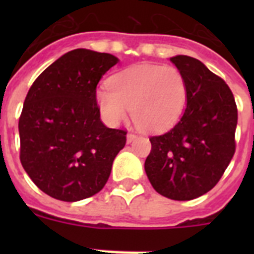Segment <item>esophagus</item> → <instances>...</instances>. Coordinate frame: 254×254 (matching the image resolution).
Listing matches in <instances>:
<instances>
[{"label": "esophagus", "instance_id": "1", "mask_svg": "<svg viewBox=\"0 0 254 254\" xmlns=\"http://www.w3.org/2000/svg\"><path fill=\"white\" fill-rule=\"evenodd\" d=\"M137 138V134L133 133V132H129L128 134H127V142H132V141H134Z\"/></svg>", "mask_w": 254, "mask_h": 254}]
</instances>
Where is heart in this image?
<instances>
[{
    "mask_svg": "<svg viewBox=\"0 0 254 254\" xmlns=\"http://www.w3.org/2000/svg\"><path fill=\"white\" fill-rule=\"evenodd\" d=\"M187 96V82L177 67L137 64L112 76L108 87L96 91V103L111 125H118L131 111L140 128L163 132L178 122Z\"/></svg>",
    "mask_w": 254,
    "mask_h": 254,
    "instance_id": "obj_1",
    "label": "heart"
}]
</instances>
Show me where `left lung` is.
Here are the masks:
<instances>
[{"mask_svg": "<svg viewBox=\"0 0 254 254\" xmlns=\"http://www.w3.org/2000/svg\"><path fill=\"white\" fill-rule=\"evenodd\" d=\"M170 61L187 82V107L170 131L150 137L145 172L161 196L190 201L212 190L232 160L238 109L230 87L201 61Z\"/></svg>", "mask_w": 254, "mask_h": 254, "instance_id": "obj_1", "label": "left lung"}]
</instances>
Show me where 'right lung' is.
Instances as JSON below:
<instances>
[{"instance_id": "right-lung-1", "label": "right lung", "mask_w": 254, "mask_h": 254, "mask_svg": "<svg viewBox=\"0 0 254 254\" xmlns=\"http://www.w3.org/2000/svg\"><path fill=\"white\" fill-rule=\"evenodd\" d=\"M118 62L109 53L73 49L37 77L19 120L20 161L40 190L75 202L107 183L126 129L100 121L96 86Z\"/></svg>"}]
</instances>
